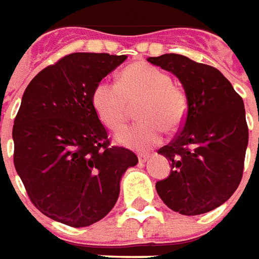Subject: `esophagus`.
Segmentation results:
<instances>
[{"instance_id":"obj_1","label":"esophagus","mask_w":259,"mask_h":259,"mask_svg":"<svg viewBox=\"0 0 259 259\" xmlns=\"http://www.w3.org/2000/svg\"><path fill=\"white\" fill-rule=\"evenodd\" d=\"M148 159H149V155H148V153H139V155H138V160L141 163L146 162Z\"/></svg>"}]
</instances>
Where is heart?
I'll use <instances>...</instances> for the list:
<instances>
[{
	"label": "heart",
	"instance_id": "1",
	"mask_svg": "<svg viewBox=\"0 0 259 259\" xmlns=\"http://www.w3.org/2000/svg\"><path fill=\"white\" fill-rule=\"evenodd\" d=\"M137 125L117 137L121 145L149 149L163 138V128L177 131L188 113L185 93L171 83L170 75L148 62H135L121 72L118 83L99 82L92 93V104L99 120L118 133L126 125L131 106L138 104Z\"/></svg>",
	"mask_w": 259,
	"mask_h": 259
}]
</instances>
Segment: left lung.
Wrapping results in <instances>:
<instances>
[{"instance_id": "1", "label": "left lung", "mask_w": 259, "mask_h": 259, "mask_svg": "<svg viewBox=\"0 0 259 259\" xmlns=\"http://www.w3.org/2000/svg\"><path fill=\"white\" fill-rule=\"evenodd\" d=\"M148 61L176 75L188 102L183 128L157 150L173 170L156 183V191L174 212L206 213L226 202L243 177L248 145L243 99L214 67L180 54Z\"/></svg>"}]
</instances>
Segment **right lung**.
<instances>
[{"mask_svg": "<svg viewBox=\"0 0 259 259\" xmlns=\"http://www.w3.org/2000/svg\"><path fill=\"white\" fill-rule=\"evenodd\" d=\"M126 56L72 53L27 85L14 121V164L32 203L50 219L86 227L103 219L120 180L138 163L113 146L92 104L95 86Z\"/></svg>", "mask_w": 259, "mask_h": 259, "instance_id": "obj_1", "label": "right lung"}]
</instances>
